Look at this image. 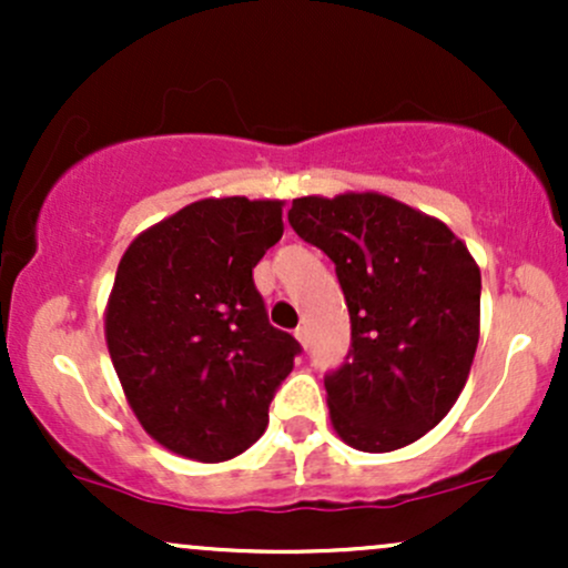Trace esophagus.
<instances>
[{
  "label": "esophagus",
  "mask_w": 568,
  "mask_h": 568,
  "mask_svg": "<svg viewBox=\"0 0 568 568\" xmlns=\"http://www.w3.org/2000/svg\"><path fill=\"white\" fill-rule=\"evenodd\" d=\"M298 338V344H302L304 349H310V334H306V328H296V334H293Z\"/></svg>",
  "instance_id": "esophagus-1"
}]
</instances>
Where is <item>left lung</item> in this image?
<instances>
[{
	"label": "left lung",
	"instance_id": "left-lung-1",
	"mask_svg": "<svg viewBox=\"0 0 568 568\" xmlns=\"http://www.w3.org/2000/svg\"><path fill=\"white\" fill-rule=\"evenodd\" d=\"M288 221L336 264L352 347L325 376L331 425L384 454L429 433L465 389L480 336V270L438 219L376 192L293 200Z\"/></svg>",
	"mask_w": 568,
	"mask_h": 568
}]
</instances>
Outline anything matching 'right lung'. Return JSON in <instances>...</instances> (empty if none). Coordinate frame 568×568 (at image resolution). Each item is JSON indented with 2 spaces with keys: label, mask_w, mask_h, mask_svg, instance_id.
<instances>
[{
  "label": "right lung",
  "mask_w": 568,
  "mask_h": 568,
  "mask_svg": "<svg viewBox=\"0 0 568 568\" xmlns=\"http://www.w3.org/2000/svg\"><path fill=\"white\" fill-rule=\"evenodd\" d=\"M280 237V200L207 197L141 232L116 266L106 347L130 408L168 452L226 462L270 425L302 352L253 285Z\"/></svg>",
  "instance_id": "1"
}]
</instances>
